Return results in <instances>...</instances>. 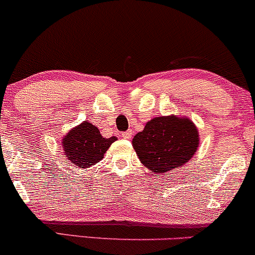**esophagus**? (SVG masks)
<instances>
[{"label": "esophagus", "instance_id": "obj_1", "mask_svg": "<svg viewBox=\"0 0 255 255\" xmlns=\"http://www.w3.org/2000/svg\"><path fill=\"white\" fill-rule=\"evenodd\" d=\"M121 136L124 137V139H130V137H131V131L130 130L125 131V133L121 134Z\"/></svg>", "mask_w": 255, "mask_h": 255}]
</instances>
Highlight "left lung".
I'll return each instance as SVG.
<instances>
[{"label":"left lung","mask_w":255,"mask_h":255,"mask_svg":"<svg viewBox=\"0 0 255 255\" xmlns=\"http://www.w3.org/2000/svg\"><path fill=\"white\" fill-rule=\"evenodd\" d=\"M198 127L187 116H159L150 120L133 137V148L142 165L162 175L183 166L198 151Z\"/></svg>","instance_id":"1"}]
</instances>
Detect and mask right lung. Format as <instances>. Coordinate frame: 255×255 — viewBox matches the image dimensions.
Here are the masks:
<instances>
[{
	"label": "right lung",
	"mask_w": 255,
	"mask_h": 255,
	"mask_svg": "<svg viewBox=\"0 0 255 255\" xmlns=\"http://www.w3.org/2000/svg\"><path fill=\"white\" fill-rule=\"evenodd\" d=\"M116 136L109 139L102 136L101 131L89 121L75 126L61 140L64 157L80 169H87L101 162L105 152L110 147Z\"/></svg>",
	"instance_id": "obj_1"
}]
</instances>
